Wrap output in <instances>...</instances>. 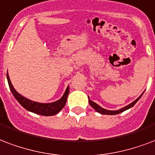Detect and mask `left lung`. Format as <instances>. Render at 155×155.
<instances>
[{"label": "left lung", "mask_w": 155, "mask_h": 155, "mask_svg": "<svg viewBox=\"0 0 155 155\" xmlns=\"http://www.w3.org/2000/svg\"><path fill=\"white\" fill-rule=\"evenodd\" d=\"M143 93H141V94H140V96L136 99L135 101H133L132 103L128 104L127 106H124V107H123V108H121V109L116 110H110L104 109V108H102L101 106H100L99 105H97V103H95L94 101H91L90 99H89V97H88V102H89V105H90V106L93 107V109L95 110L97 112L100 113V114H110V115H113V114H120V113H122V112H124V111H125V110H127L130 109L131 107H133V106H134V105H135L137 102L138 100H139V99L141 97V96L143 95Z\"/></svg>", "instance_id": "left-lung-1"}]
</instances>
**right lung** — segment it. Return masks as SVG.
<instances>
[{"mask_svg":"<svg viewBox=\"0 0 155 155\" xmlns=\"http://www.w3.org/2000/svg\"><path fill=\"white\" fill-rule=\"evenodd\" d=\"M7 80H8L10 91L13 93L15 99L19 102L20 105L23 108H25L28 111L41 114V115H45V116H52V115L58 114L66 105L67 96L69 94V86H67V89L63 93L62 97L58 101L49 102V103H41V102H36V101H31L30 99L26 98L25 97L22 96L20 93H18L14 88V86L12 85L8 72H7Z\"/></svg>","mask_w":155,"mask_h":155,"instance_id":"add662e5","label":"right lung"}]
</instances>
